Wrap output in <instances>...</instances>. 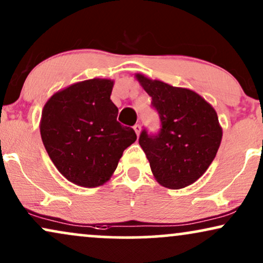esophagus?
<instances>
[{
  "instance_id": "1",
  "label": "esophagus",
  "mask_w": 263,
  "mask_h": 263,
  "mask_svg": "<svg viewBox=\"0 0 263 263\" xmlns=\"http://www.w3.org/2000/svg\"><path fill=\"white\" fill-rule=\"evenodd\" d=\"M134 129H135L136 135H137V136H139V134H141V129H142V127H141V125H139V124H136V125L134 126Z\"/></svg>"
}]
</instances>
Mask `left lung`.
Wrapping results in <instances>:
<instances>
[{
  "label": "left lung",
  "instance_id": "left-lung-1",
  "mask_svg": "<svg viewBox=\"0 0 263 263\" xmlns=\"http://www.w3.org/2000/svg\"><path fill=\"white\" fill-rule=\"evenodd\" d=\"M137 79L160 119L159 132L149 134L143 128L138 139L153 175L170 189L194 183L208 170L221 144L222 128L215 109L191 89L139 74Z\"/></svg>",
  "mask_w": 263,
  "mask_h": 263
}]
</instances>
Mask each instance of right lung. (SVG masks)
<instances>
[{"mask_svg": "<svg viewBox=\"0 0 263 263\" xmlns=\"http://www.w3.org/2000/svg\"><path fill=\"white\" fill-rule=\"evenodd\" d=\"M112 85L107 79L78 82L53 95L43 107V145L58 171L82 187L105 183L137 139L134 128L116 120Z\"/></svg>", "mask_w": 263, "mask_h": 263, "instance_id": "obj_1", "label": "right lung"}]
</instances>
